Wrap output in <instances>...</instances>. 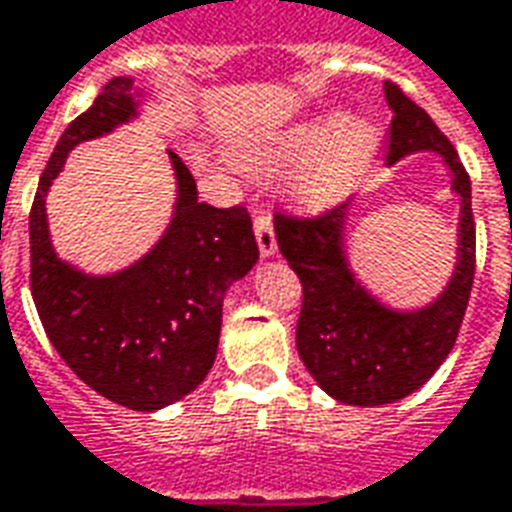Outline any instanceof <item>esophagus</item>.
Listing matches in <instances>:
<instances>
[{"instance_id": "esophagus-1", "label": "esophagus", "mask_w": 512, "mask_h": 512, "mask_svg": "<svg viewBox=\"0 0 512 512\" xmlns=\"http://www.w3.org/2000/svg\"><path fill=\"white\" fill-rule=\"evenodd\" d=\"M253 231H256V242H259L261 256H272V253L278 251V240H275L270 212H264L256 207V212H253Z\"/></svg>"}]
</instances>
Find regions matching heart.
Listing matches in <instances>:
<instances>
[{
  "label": "heart",
  "mask_w": 512,
  "mask_h": 512,
  "mask_svg": "<svg viewBox=\"0 0 512 512\" xmlns=\"http://www.w3.org/2000/svg\"><path fill=\"white\" fill-rule=\"evenodd\" d=\"M379 149V130L360 117H319L272 133L240 152L251 174L300 163L289 177L292 196L305 207H324L360 182Z\"/></svg>",
  "instance_id": "heart-1"
}]
</instances>
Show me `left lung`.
Masks as SVG:
<instances>
[{
	"instance_id": "1",
	"label": "left lung",
	"mask_w": 512,
	"mask_h": 512,
	"mask_svg": "<svg viewBox=\"0 0 512 512\" xmlns=\"http://www.w3.org/2000/svg\"><path fill=\"white\" fill-rule=\"evenodd\" d=\"M384 95L393 108L387 160L434 149L453 169V190L461 196V248L445 294L423 311H387L346 267V204L319 215L275 212L278 248L302 283L297 352L324 393L354 406L393 404L434 376L455 346L475 281V215L464 163L450 138L395 81L384 84Z\"/></svg>"
}]
</instances>
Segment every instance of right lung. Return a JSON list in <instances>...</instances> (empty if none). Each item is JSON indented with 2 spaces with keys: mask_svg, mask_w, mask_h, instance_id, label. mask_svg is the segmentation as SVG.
Returning <instances> with one entry per match:
<instances>
[{
  "mask_svg": "<svg viewBox=\"0 0 512 512\" xmlns=\"http://www.w3.org/2000/svg\"><path fill=\"white\" fill-rule=\"evenodd\" d=\"M128 78L108 81L48 158L29 212V286L48 341L95 393L152 412L196 390L218 352L223 294L259 259L251 215L199 201L196 179L171 152L179 199L155 251L111 278H87L54 256L46 190L67 152L136 114Z\"/></svg>",
  "mask_w": 512,
  "mask_h": 512,
  "instance_id": "obj_1",
  "label": "right lung"
}]
</instances>
